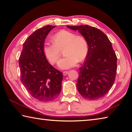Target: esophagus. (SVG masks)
<instances>
[{
	"label": "esophagus",
	"mask_w": 132,
	"mask_h": 132,
	"mask_svg": "<svg viewBox=\"0 0 132 132\" xmlns=\"http://www.w3.org/2000/svg\"><path fill=\"white\" fill-rule=\"evenodd\" d=\"M68 73H69V71H64L63 72V75L64 76H66L68 74Z\"/></svg>",
	"instance_id": "obj_1"
}]
</instances>
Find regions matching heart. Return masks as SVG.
Here are the masks:
<instances>
[{
  "label": "heart",
  "mask_w": 132,
  "mask_h": 132,
  "mask_svg": "<svg viewBox=\"0 0 132 132\" xmlns=\"http://www.w3.org/2000/svg\"><path fill=\"white\" fill-rule=\"evenodd\" d=\"M53 42L44 44V54L50 63L54 64L61 56V51L65 48L64 52L66 56L58 62V66L62 69L76 66L79 61H82L87 56L88 42L82 35L70 31L62 30L53 35Z\"/></svg>",
  "instance_id": "1"
}]
</instances>
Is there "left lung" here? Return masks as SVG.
Returning a JSON list of instances; mask_svg holds the SVG:
<instances>
[{
	"mask_svg": "<svg viewBox=\"0 0 132 132\" xmlns=\"http://www.w3.org/2000/svg\"><path fill=\"white\" fill-rule=\"evenodd\" d=\"M86 39L88 52L79 68L77 88L82 97L95 100L103 97L112 87L117 70V57L108 38L99 29L87 25L69 26Z\"/></svg>",
	"mask_w": 132,
	"mask_h": 132,
	"instance_id": "obj_1",
	"label": "left lung"
}]
</instances>
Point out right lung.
Wrapping results in <instances>:
<instances>
[{
	"instance_id": "obj_1",
	"label": "right lung",
	"mask_w": 132,
	"mask_h": 132,
	"mask_svg": "<svg viewBox=\"0 0 132 132\" xmlns=\"http://www.w3.org/2000/svg\"><path fill=\"white\" fill-rule=\"evenodd\" d=\"M55 27L48 25L35 31L24 42L19 57L21 81L39 101H53L62 89L63 74L49 63L43 51L45 39Z\"/></svg>"
}]
</instances>
